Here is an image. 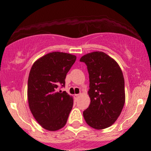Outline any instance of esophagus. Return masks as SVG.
Segmentation results:
<instances>
[{
	"label": "esophagus",
	"mask_w": 151,
	"mask_h": 151,
	"mask_svg": "<svg viewBox=\"0 0 151 151\" xmlns=\"http://www.w3.org/2000/svg\"><path fill=\"white\" fill-rule=\"evenodd\" d=\"M80 95L81 94H74V98L77 99H79V96H80Z\"/></svg>",
	"instance_id": "esophagus-1"
}]
</instances>
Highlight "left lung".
<instances>
[{
    "instance_id": "1",
    "label": "left lung",
    "mask_w": 151,
    "mask_h": 151,
    "mask_svg": "<svg viewBox=\"0 0 151 151\" xmlns=\"http://www.w3.org/2000/svg\"><path fill=\"white\" fill-rule=\"evenodd\" d=\"M80 62L87 66L89 75L91 102L83 112L84 120L93 129H106L117 120L125 104L123 72L119 64L103 52L86 54Z\"/></svg>"
}]
</instances>
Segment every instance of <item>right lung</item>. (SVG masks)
Masks as SVG:
<instances>
[{
	"mask_svg": "<svg viewBox=\"0 0 151 151\" xmlns=\"http://www.w3.org/2000/svg\"><path fill=\"white\" fill-rule=\"evenodd\" d=\"M77 57L69 53L52 52L36 60L27 81V99L30 111L43 129L55 131L67 124L73 97L66 91L59 92V85L65 84L67 72Z\"/></svg>",
	"mask_w": 151,
	"mask_h": 151,
	"instance_id": "1",
	"label": "right lung"
}]
</instances>
